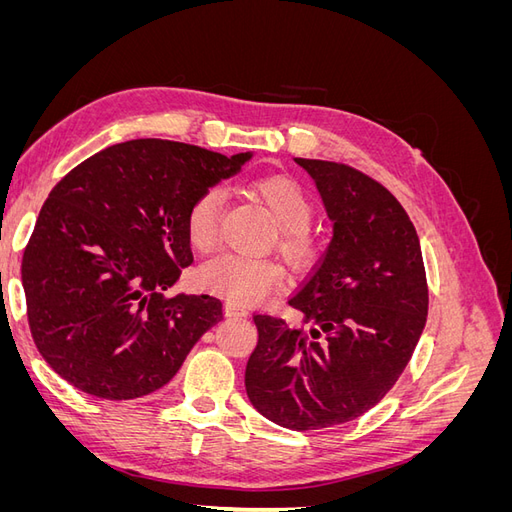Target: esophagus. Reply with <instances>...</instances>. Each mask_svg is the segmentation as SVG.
<instances>
[{"instance_id": "obj_1", "label": "esophagus", "mask_w": 512, "mask_h": 512, "mask_svg": "<svg viewBox=\"0 0 512 512\" xmlns=\"http://www.w3.org/2000/svg\"><path fill=\"white\" fill-rule=\"evenodd\" d=\"M224 312L228 318H245L247 316V309L241 307L239 303H232V301H226Z\"/></svg>"}]
</instances>
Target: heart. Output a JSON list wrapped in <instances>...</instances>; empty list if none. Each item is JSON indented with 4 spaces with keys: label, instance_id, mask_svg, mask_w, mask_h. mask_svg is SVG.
<instances>
[{
    "label": "heart",
    "instance_id": "b5f03b06",
    "mask_svg": "<svg viewBox=\"0 0 512 512\" xmlns=\"http://www.w3.org/2000/svg\"><path fill=\"white\" fill-rule=\"evenodd\" d=\"M256 196L265 203L280 226V250L294 267L312 265L316 258V243L307 232L314 218V203L303 185L286 175L258 179L254 183ZM226 194L222 188H209L185 215V232L194 250L209 252L218 243L220 220ZM282 282V269L269 258L226 252L207 260L198 271V284L224 294L239 305H256L269 297V292Z\"/></svg>",
    "mask_w": 512,
    "mask_h": 512
}]
</instances>
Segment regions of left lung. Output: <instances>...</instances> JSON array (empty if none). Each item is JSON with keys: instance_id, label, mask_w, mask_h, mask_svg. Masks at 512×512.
Instances as JSON below:
<instances>
[{"instance_id": "left-lung-1", "label": "left lung", "mask_w": 512, "mask_h": 512, "mask_svg": "<svg viewBox=\"0 0 512 512\" xmlns=\"http://www.w3.org/2000/svg\"><path fill=\"white\" fill-rule=\"evenodd\" d=\"M314 179L333 237L288 303L299 324L256 314L245 391L269 421L322 429L365 414L393 389L427 322L416 228L399 200L346 164L294 158Z\"/></svg>"}]
</instances>
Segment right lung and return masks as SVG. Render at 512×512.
Wrapping results in <instances>:
<instances>
[{
    "instance_id": "right-lung-1",
    "label": "right lung",
    "mask_w": 512,
    "mask_h": 512,
    "mask_svg": "<svg viewBox=\"0 0 512 512\" xmlns=\"http://www.w3.org/2000/svg\"><path fill=\"white\" fill-rule=\"evenodd\" d=\"M252 156L136 138L55 185L21 275L34 342L61 378L94 397L134 399L177 374L224 318L211 294L164 297L194 262L185 215Z\"/></svg>"
}]
</instances>
